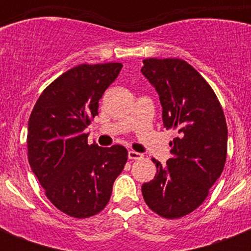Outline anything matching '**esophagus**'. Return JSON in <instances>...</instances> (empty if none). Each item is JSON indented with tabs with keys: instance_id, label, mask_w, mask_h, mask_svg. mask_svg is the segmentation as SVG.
Instances as JSON below:
<instances>
[{
	"instance_id": "esophagus-1",
	"label": "esophagus",
	"mask_w": 251,
	"mask_h": 251,
	"mask_svg": "<svg viewBox=\"0 0 251 251\" xmlns=\"http://www.w3.org/2000/svg\"><path fill=\"white\" fill-rule=\"evenodd\" d=\"M143 157V155L139 152H137V151H129V159L130 160H139V159H142Z\"/></svg>"
}]
</instances>
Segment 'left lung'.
I'll return each mask as SVG.
<instances>
[{"instance_id": "1", "label": "left lung", "mask_w": 251, "mask_h": 251, "mask_svg": "<svg viewBox=\"0 0 251 251\" xmlns=\"http://www.w3.org/2000/svg\"><path fill=\"white\" fill-rule=\"evenodd\" d=\"M142 73L159 94L164 127L177 133L167 165L152 159L156 175L142 194L161 218H183L204 202L224 169L226 116L212 87L186 61L146 58Z\"/></svg>"}]
</instances>
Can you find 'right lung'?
<instances>
[{
    "label": "right lung",
    "mask_w": 251,
    "mask_h": 251,
    "mask_svg": "<svg viewBox=\"0 0 251 251\" xmlns=\"http://www.w3.org/2000/svg\"><path fill=\"white\" fill-rule=\"evenodd\" d=\"M122 64H82L61 74L37 99L28 120L27 156L47 198L61 212L91 218L105 208L127 150L88 145L84 129Z\"/></svg>",
    "instance_id": "obj_1"
}]
</instances>
